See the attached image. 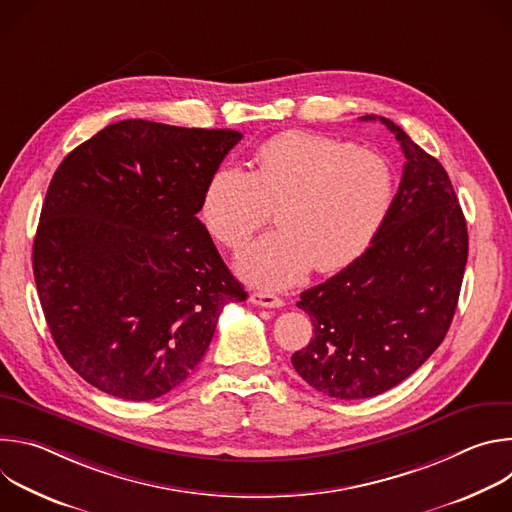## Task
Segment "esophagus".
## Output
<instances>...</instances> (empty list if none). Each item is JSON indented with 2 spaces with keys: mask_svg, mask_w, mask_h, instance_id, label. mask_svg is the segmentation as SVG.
Returning a JSON list of instances; mask_svg holds the SVG:
<instances>
[{
  "mask_svg": "<svg viewBox=\"0 0 512 512\" xmlns=\"http://www.w3.org/2000/svg\"><path fill=\"white\" fill-rule=\"evenodd\" d=\"M249 302L255 306H261V308H281L283 306L281 298L267 294V291H253V294L249 296Z\"/></svg>",
  "mask_w": 512,
  "mask_h": 512,
  "instance_id": "obj_1",
  "label": "esophagus"
}]
</instances>
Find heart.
I'll return each instance as SVG.
<instances>
[{
    "label": "heart",
    "mask_w": 512,
    "mask_h": 512,
    "mask_svg": "<svg viewBox=\"0 0 512 512\" xmlns=\"http://www.w3.org/2000/svg\"><path fill=\"white\" fill-rule=\"evenodd\" d=\"M393 196V170L375 150L287 131L259 145L249 172L216 168L200 212L210 235L239 251L275 206L279 229L257 239L237 269L253 285L283 289L312 267L328 273L352 263L381 231Z\"/></svg>",
    "instance_id": "1"
}]
</instances>
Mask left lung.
Here are the masks:
<instances>
[{"mask_svg": "<svg viewBox=\"0 0 512 512\" xmlns=\"http://www.w3.org/2000/svg\"><path fill=\"white\" fill-rule=\"evenodd\" d=\"M379 119L405 156L391 210L367 251L298 302L314 338L291 364L336 399L381 395L421 367L446 338L468 261L466 218L448 172L399 125Z\"/></svg>", "mask_w": 512, "mask_h": 512, "instance_id": "obj_1", "label": "left lung"}]
</instances>
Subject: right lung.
Instances as JSON below:
<instances>
[{
	"label": "right lung",
	"instance_id": "obj_1",
	"mask_svg": "<svg viewBox=\"0 0 512 512\" xmlns=\"http://www.w3.org/2000/svg\"><path fill=\"white\" fill-rule=\"evenodd\" d=\"M241 137L127 119L54 172L34 279L60 354L99 391L125 401L170 393L198 367L221 310L247 300L196 216Z\"/></svg>",
	"mask_w": 512,
	"mask_h": 512
}]
</instances>
